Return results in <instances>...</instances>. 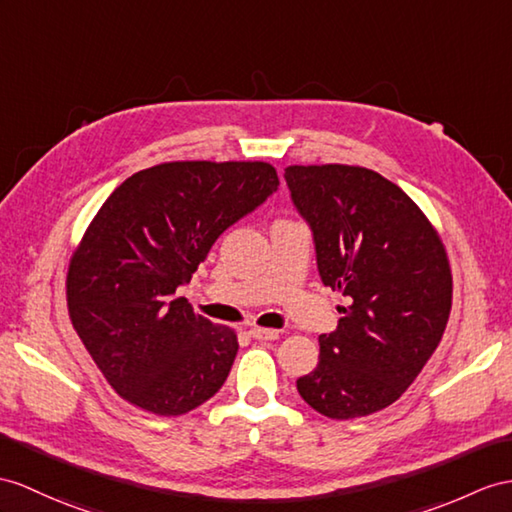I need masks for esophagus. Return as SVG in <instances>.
I'll return each mask as SVG.
<instances>
[{"instance_id": "esophagus-1", "label": "esophagus", "mask_w": 512, "mask_h": 512, "mask_svg": "<svg viewBox=\"0 0 512 512\" xmlns=\"http://www.w3.org/2000/svg\"><path fill=\"white\" fill-rule=\"evenodd\" d=\"M278 330H273V328H252L249 330V336H252V339H256V341H276L278 339Z\"/></svg>"}]
</instances>
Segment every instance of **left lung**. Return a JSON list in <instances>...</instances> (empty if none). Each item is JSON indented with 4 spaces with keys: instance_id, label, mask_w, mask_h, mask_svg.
Wrapping results in <instances>:
<instances>
[{
    "instance_id": "obj_1",
    "label": "left lung",
    "mask_w": 512,
    "mask_h": 512,
    "mask_svg": "<svg viewBox=\"0 0 512 512\" xmlns=\"http://www.w3.org/2000/svg\"><path fill=\"white\" fill-rule=\"evenodd\" d=\"M286 184L310 230L323 284L350 306L319 336V365L297 380L330 419L391 406L439 347L452 269L439 232L400 186L354 165H291Z\"/></svg>"
}]
</instances>
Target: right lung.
<instances>
[{
	"instance_id": "add662e5",
	"label": "right lung",
	"mask_w": 512,
	"mask_h": 512,
	"mask_svg": "<svg viewBox=\"0 0 512 512\" xmlns=\"http://www.w3.org/2000/svg\"><path fill=\"white\" fill-rule=\"evenodd\" d=\"M278 184L260 160L162 162L119 184L97 210L69 260L67 306L123 400L178 417L221 389L239 352L236 332L197 315L176 289Z\"/></svg>"
}]
</instances>
